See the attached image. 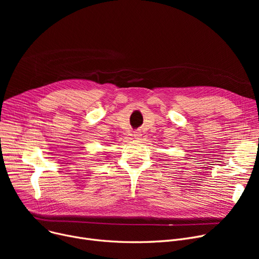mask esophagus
Wrapping results in <instances>:
<instances>
[{"label": "esophagus", "instance_id": "obj_1", "mask_svg": "<svg viewBox=\"0 0 259 259\" xmlns=\"http://www.w3.org/2000/svg\"><path fill=\"white\" fill-rule=\"evenodd\" d=\"M134 137H135V138H137V139H139V138H140V133H139V132H137V133H135V134H134Z\"/></svg>", "mask_w": 259, "mask_h": 259}]
</instances>
